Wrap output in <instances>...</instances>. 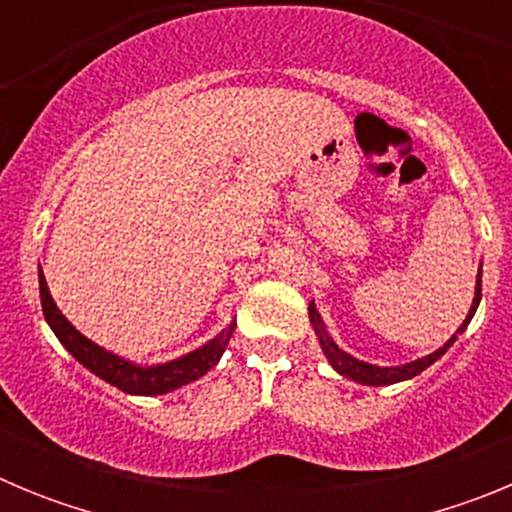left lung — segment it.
I'll list each match as a JSON object with an SVG mask.
<instances>
[{"mask_svg": "<svg viewBox=\"0 0 512 512\" xmlns=\"http://www.w3.org/2000/svg\"><path fill=\"white\" fill-rule=\"evenodd\" d=\"M479 300H482V266H479V274H477V284H474V300H472V307H469L467 318H464V323L459 325V330H456L454 336L449 338V341L443 343L441 348H436L433 354L423 356V359H415V361H408V364H400V366H377V364H369V361H361L356 359V356H351L348 351H343L341 346H338L333 338H330L328 328H325L323 318H320L318 307H315V302H310V307H307V315H310V323H312V330H315V336H318V343L320 348H323L325 359H328V364L336 369L341 377L351 379V382H359V384H369V387H384V384H397V382H405V379H413L418 377L423 369H428V366L433 364V361L441 359L446 351H449L451 346H454L456 338L467 330L469 320L474 318V312H477L479 307Z\"/></svg>", "mask_w": 512, "mask_h": 512, "instance_id": "1", "label": "left lung"}]
</instances>
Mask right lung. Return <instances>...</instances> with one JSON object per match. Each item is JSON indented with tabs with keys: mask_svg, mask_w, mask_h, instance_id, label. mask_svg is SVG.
<instances>
[{
	"mask_svg": "<svg viewBox=\"0 0 512 512\" xmlns=\"http://www.w3.org/2000/svg\"><path fill=\"white\" fill-rule=\"evenodd\" d=\"M40 305H43L45 323L51 325V330L56 333V338L61 341V346L74 356L79 364H84L92 374H97L99 379H104L107 384L122 390L125 395H140V397H156L166 395V392H174L184 384L194 382V379L205 377L212 366L220 361V356L225 354L228 348L230 336L235 330V318L225 325L215 338H210L207 343H202L200 348H194L189 354L179 356V359L164 361V364H135V361L125 359L120 354H112L104 346L94 343L92 338H87L84 333L74 328L69 323V318L58 310L56 300H53L48 282H45L43 271H40Z\"/></svg>",
	"mask_w": 512,
	"mask_h": 512,
	"instance_id": "obj_1",
	"label": "right lung"
}]
</instances>
